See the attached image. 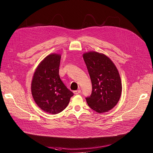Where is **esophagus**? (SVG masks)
<instances>
[{
  "label": "esophagus",
  "instance_id": "obj_1",
  "mask_svg": "<svg viewBox=\"0 0 153 153\" xmlns=\"http://www.w3.org/2000/svg\"><path fill=\"white\" fill-rule=\"evenodd\" d=\"M80 92H81V91H80V90H77V91H74L73 93H74V94H79Z\"/></svg>",
  "mask_w": 153,
  "mask_h": 153
}]
</instances>
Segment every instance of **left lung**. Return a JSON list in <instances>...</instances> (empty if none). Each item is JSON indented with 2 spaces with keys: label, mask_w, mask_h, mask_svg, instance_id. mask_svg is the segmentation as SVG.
<instances>
[{
  "label": "left lung",
  "mask_w": 153,
  "mask_h": 153,
  "mask_svg": "<svg viewBox=\"0 0 153 153\" xmlns=\"http://www.w3.org/2000/svg\"><path fill=\"white\" fill-rule=\"evenodd\" d=\"M91 79V95L86 97L89 106L97 113H104L114 108L120 99L122 83L119 71L108 56L89 51L83 54Z\"/></svg>",
  "instance_id": "left-lung-1"
}]
</instances>
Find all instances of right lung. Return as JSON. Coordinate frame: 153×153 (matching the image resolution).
Returning a JSON list of instances; mask_svg holds the SVG:
<instances>
[{
	"mask_svg": "<svg viewBox=\"0 0 153 153\" xmlns=\"http://www.w3.org/2000/svg\"><path fill=\"white\" fill-rule=\"evenodd\" d=\"M61 55L52 53L37 66L31 82V93L38 106L50 114H57L68 105L73 93L59 76Z\"/></svg>",
	"mask_w": 153,
	"mask_h": 153,
	"instance_id": "obj_1",
	"label": "right lung"
}]
</instances>
